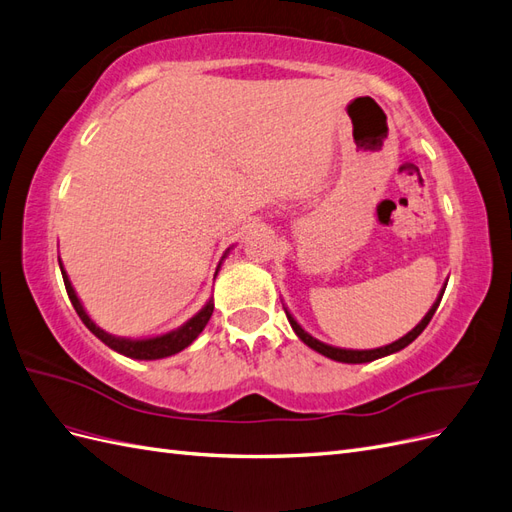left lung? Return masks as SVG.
Returning a JSON list of instances; mask_svg holds the SVG:
<instances>
[{"mask_svg": "<svg viewBox=\"0 0 512 512\" xmlns=\"http://www.w3.org/2000/svg\"><path fill=\"white\" fill-rule=\"evenodd\" d=\"M444 289H446V287H444ZM444 289L440 291V296H437V300L433 302L429 313L420 319V324H418L416 328H412V330L407 332L405 337H401L399 341H394V343L384 345V347H377V349H343V347H332V345H328V343H321V341H317L315 337H311V334L306 332V330L298 324V321L294 319V315H291L287 309H285V313H287V319H289L291 328H294V332L298 334V339H300L304 345H309L311 349H315L317 354L326 356V358H330V360H337V362L362 364V362H371V360H377V358L390 356V354H394V352H401L403 347H407L414 339H418V334L429 326V321H431V317L435 315L437 306H440V300H442V296H444Z\"/></svg>", "mask_w": 512, "mask_h": 512, "instance_id": "1", "label": "left lung"}]
</instances>
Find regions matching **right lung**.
<instances>
[{"label": "right lung", "instance_id": "add662e5", "mask_svg": "<svg viewBox=\"0 0 512 512\" xmlns=\"http://www.w3.org/2000/svg\"><path fill=\"white\" fill-rule=\"evenodd\" d=\"M227 253H229V248L225 251L223 259L227 257ZM218 268H221V264H218ZM218 268H216V272H218ZM60 270H62V276H64V285H66V291H68V298H70L72 306H75V311L81 317L83 324L87 326V330H90L94 337H98L107 347H111L113 352H118V354L128 356V358H135V360H158V358H167V356H173V354L182 352L184 347H188L199 337L201 330L206 328V324H208L210 317H212V311H214V302L208 300L206 306H203V309L197 315H193L191 319L186 321V324H182L180 328H175V330H171L167 334H158V337H150V339L115 337V334H109V332H105L102 328H98L94 321H92V317L85 313L83 304H81V300L77 296V291H75V287H72L68 274H66L64 266H62V261H60Z\"/></svg>", "mask_w": 512, "mask_h": 512}]
</instances>
